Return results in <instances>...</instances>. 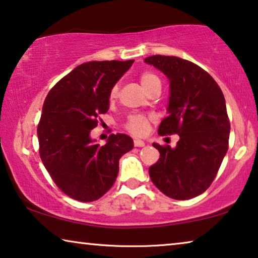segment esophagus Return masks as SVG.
I'll use <instances>...</instances> for the list:
<instances>
[{
    "instance_id": "34e87169",
    "label": "esophagus",
    "mask_w": 258,
    "mask_h": 258,
    "mask_svg": "<svg viewBox=\"0 0 258 258\" xmlns=\"http://www.w3.org/2000/svg\"><path fill=\"white\" fill-rule=\"evenodd\" d=\"M133 144H134V146H136V147H144V146H145V142L140 140V139H136L133 141Z\"/></svg>"
}]
</instances>
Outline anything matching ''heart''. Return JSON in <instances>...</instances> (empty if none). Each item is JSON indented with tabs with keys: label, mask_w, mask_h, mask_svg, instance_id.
Segmentation results:
<instances>
[{
	"label": "heart",
	"mask_w": 258,
	"mask_h": 258,
	"mask_svg": "<svg viewBox=\"0 0 258 258\" xmlns=\"http://www.w3.org/2000/svg\"><path fill=\"white\" fill-rule=\"evenodd\" d=\"M140 83L142 88L146 91H149L156 84H161V80L156 74H154L152 72H144L141 73L139 76ZM119 95V87L118 84L113 86L111 88L109 92V99L110 102L116 101ZM149 122H151V118L148 116H145V114H133L131 116L127 121L125 124V128L133 136H144V134L147 132L149 127Z\"/></svg>",
	"instance_id": "b5f03b06"
}]
</instances>
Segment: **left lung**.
<instances>
[{"label": "left lung", "instance_id": "obj_1", "mask_svg": "<svg viewBox=\"0 0 258 258\" xmlns=\"http://www.w3.org/2000/svg\"><path fill=\"white\" fill-rule=\"evenodd\" d=\"M145 62L170 81L169 116L159 134L179 136L175 148L153 144L160 159L149 167V176L172 199L197 197L212 184L228 151L230 124L224 94L212 76L191 61L152 55Z\"/></svg>", "mask_w": 258, "mask_h": 258}]
</instances>
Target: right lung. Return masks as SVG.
<instances>
[{"mask_svg": "<svg viewBox=\"0 0 258 258\" xmlns=\"http://www.w3.org/2000/svg\"><path fill=\"white\" fill-rule=\"evenodd\" d=\"M133 61L80 64L45 99L37 128L40 159L56 186L75 201L94 202L105 195L116 182L119 159L133 148L126 134H111L104 146L90 138L109 110L111 88Z\"/></svg>", "mask_w": 258, "mask_h": 258, "instance_id": "1", "label": "right lung"}]
</instances>
